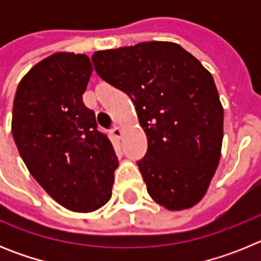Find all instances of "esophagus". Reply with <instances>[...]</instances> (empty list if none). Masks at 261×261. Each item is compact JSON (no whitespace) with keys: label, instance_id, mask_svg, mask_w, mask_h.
<instances>
[{"label":"esophagus","instance_id":"obj_1","mask_svg":"<svg viewBox=\"0 0 261 261\" xmlns=\"http://www.w3.org/2000/svg\"><path fill=\"white\" fill-rule=\"evenodd\" d=\"M112 135L116 138H121V136H123V129L120 128V126H115V128L112 129Z\"/></svg>","mask_w":261,"mask_h":261}]
</instances>
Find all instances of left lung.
<instances>
[{
    "label": "left lung",
    "instance_id": "obj_1",
    "mask_svg": "<svg viewBox=\"0 0 261 261\" xmlns=\"http://www.w3.org/2000/svg\"><path fill=\"white\" fill-rule=\"evenodd\" d=\"M99 77L128 94L147 137L137 165L147 192L168 211L192 208L218 167L223 107L201 62L172 41L98 50Z\"/></svg>",
    "mask_w": 261,
    "mask_h": 261
}]
</instances>
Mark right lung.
<instances>
[{"mask_svg": "<svg viewBox=\"0 0 261 261\" xmlns=\"http://www.w3.org/2000/svg\"><path fill=\"white\" fill-rule=\"evenodd\" d=\"M89 56L56 52L32 66L14 98L11 132L30 174L56 202L77 213L107 204L119 166L82 95Z\"/></svg>", "mask_w": 261, "mask_h": 261, "instance_id": "1", "label": "right lung"}]
</instances>
